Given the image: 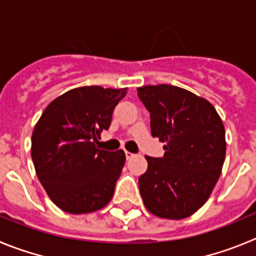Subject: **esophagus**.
I'll return each mask as SVG.
<instances>
[{"label":"esophagus","mask_w":256,"mask_h":256,"mask_svg":"<svg viewBox=\"0 0 256 256\" xmlns=\"http://www.w3.org/2000/svg\"><path fill=\"white\" fill-rule=\"evenodd\" d=\"M125 156H126V160H131V158H134L135 156V154H132L131 152H125Z\"/></svg>","instance_id":"esophagus-1"}]
</instances>
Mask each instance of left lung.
I'll return each instance as SVG.
<instances>
[{
    "label": "left lung",
    "mask_w": 256,
    "mask_h": 256,
    "mask_svg": "<svg viewBox=\"0 0 256 256\" xmlns=\"http://www.w3.org/2000/svg\"><path fill=\"white\" fill-rule=\"evenodd\" d=\"M138 96L150 112L152 135L163 145L162 158L145 156L139 177L145 208L166 220L190 217L206 204L222 172L224 126L210 102L174 85H145Z\"/></svg>",
    "instance_id": "8db88e82"
}]
</instances>
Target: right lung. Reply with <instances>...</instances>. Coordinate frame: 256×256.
<instances>
[{
    "label": "right lung",
    "instance_id": "right-lung-1",
    "mask_svg": "<svg viewBox=\"0 0 256 256\" xmlns=\"http://www.w3.org/2000/svg\"><path fill=\"white\" fill-rule=\"evenodd\" d=\"M128 88L71 89L47 106L32 135V160L50 199L71 214L92 213L111 202L125 152L96 148L100 132Z\"/></svg>",
    "mask_w": 256,
    "mask_h": 256
}]
</instances>
